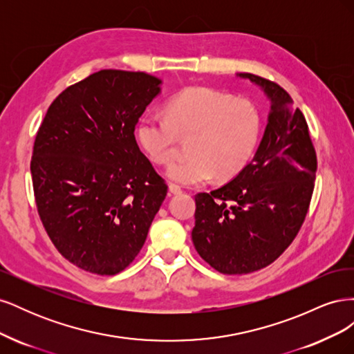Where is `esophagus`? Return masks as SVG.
<instances>
[{
  "label": "esophagus",
  "instance_id": "1",
  "mask_svg": "<svg viewBox=\"0 0 354 354\" xmlns=\"http://www.w3.org/2000/svg\"><path fill=\"white\" fill-rule=\"evenodd\" d=\"M168 190H169L171 195H178V194H181V187L177 186V185H173V183H171V185L168 186Z\"/></svg>",
  "mask_w": 354,
  "mask_h": 354
}]
</instances>
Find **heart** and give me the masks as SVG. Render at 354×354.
<instances>
[{"label":"heart","instance_id":"b5f03b06","mask_svg":"<svg viewBox=\"0 0 354 354\" xmlns=\"http://www.w3.org/2000/svg\"><path fill=\"white\" fill-rule=\"evenodd\" d=\"M165 113L167 118L142 116L136 136L156 164L173 160L177 136L190 137V156L167 169V177L180 185H202L214 176L233 178L248 164L259 143L261 120L254 103L218 90L189 87L169 99Z\"/></svg>","mask_w":354,"mask_h":354}]
</instances>
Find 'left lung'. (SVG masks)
<instances>
[{
    "mask_svg": "<svg viewBox=\"0 0 354 354\" xmlns=\"http://www.w3.org/2000/svg\"><path fill=\"white\" fill-rule=\"evenodd\" d=\"M270 103L261 142L250 164L229 183L195 196L198 254L224 274H246L272 264L297 236L316 178V152L301 111L279 85L252 73Z\"/></svg>",
    "mask_w": 354,
    "mask_h": 354,
    "instance_id": "obj_1",
    "label": "left lung"
}]
</instances>
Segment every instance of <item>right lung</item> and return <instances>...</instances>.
<instances>
[{"mask_svg": "<svg viewBox=\"0 0 354 354\" xmlns=\"http://www.w3.org/2000/svg\"><path fill=\"white\" fill-rule=\"evenodd\" d=\"M162 80L103 69L71 85L35 137L30 174L42 224L68 261L115 274L140 252L167 185L134 128Z\"/></svg>", "mask_w": 354, "mask_h": 354, "instance_id": "right-lung-1", "label": "right lung"}]
</instances>
